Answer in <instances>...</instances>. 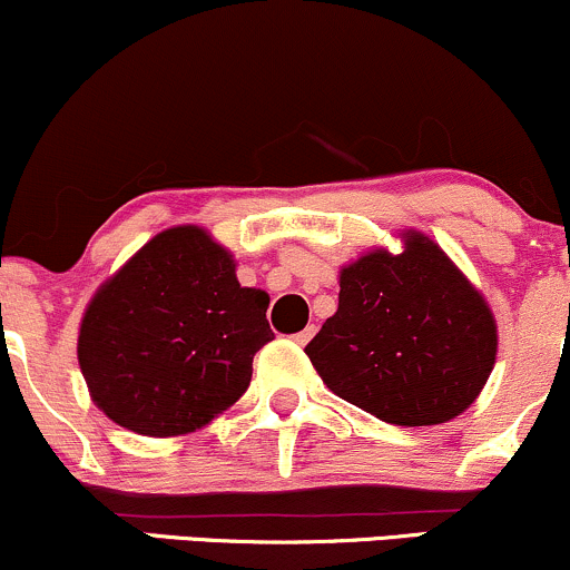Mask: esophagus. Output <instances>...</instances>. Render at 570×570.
I'll return each instance as SVG.
<instances>
[{"label": "esophagus", "instance_id": "1", "mask_svg": "<svg viewBox=\"0 0 570 570\" xmlns=\"http://www.w3.org/2000/svg\"><path fill=\"white\" fill-rule=\"evenodd\" d=\"M314 333H316V327H314V324H308V327L299 330L297 335H292V341H295V343H299V346H303V343H308L311 337H314Z\"/></svg>", "mask_w": 570, "mask_h": 570}]
</instances>
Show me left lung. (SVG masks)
Here are the masks:
<instances>
[{"label":"left lung","mask_w":570,"mask_h":570,"mask_svg":"<svg viewBox=\"0 0 570 570\" xmlns=\"http://www.w3.org/2000/svg\"><path fill=\"white\" fill-rule=\"evenodd\" d=\"M324 384L381 422L424 428L460 416L484 390L498 324L481 292L428 235L341 271L337 311L305 346Z\"/></svg>","instance_id":"1"}]
</instances>
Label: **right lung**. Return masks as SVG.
I'll list each match as a JSON object with an SVG mask.
<instances>
[{"instance_id": "add662e5", "label": "right lung", "mask_w": 570, "mask_h": 570, "mask_svg": "<svg viewBox=\"0 0 570 570\" xmlns=\"http://www.w3.org/2000/svg\"><path fill=\"white\" fill-rule=\"evenodd\" d=\"M267 305L203 227L165 229L86 308L78 362L91 400L137 435L205 428L252 384L254 354L273 341Z\"/></svg>"}]
</instances>
